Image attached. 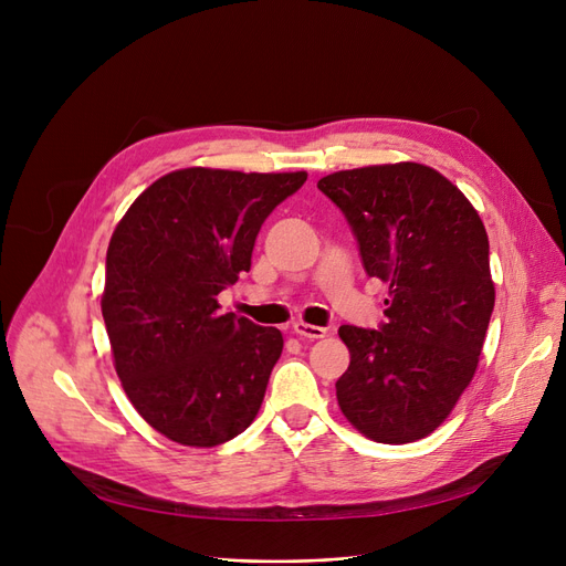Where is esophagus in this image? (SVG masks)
Segmentation results:
<instances>
[{"mask_svg": "<svg viewBox=\"0 0 566 566\" xmlns=\"http://www.w3.org/2000/svg\"><path fill=\"white\" fill-rule=\"evenodd\" d=\"M292 329H295L297 336H304V338H311V342H315V338H323L327 334L325 327H318V325H308V323H295L292 325Z\"/></svg>", "mask_w": 566, "mask_h": 566, "instance_id": "1", "label": "esophagus"}]
</instances>
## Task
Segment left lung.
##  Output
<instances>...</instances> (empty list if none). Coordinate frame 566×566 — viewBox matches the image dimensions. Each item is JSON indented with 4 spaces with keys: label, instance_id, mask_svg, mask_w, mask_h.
Here are the masks:
<instances>
[{
    "label": "left lung",
    "instance_id": "obj_1",
    "mask_svg": "<svg viewBox=\"0 0 566 566\" xmlns=\"http://www.w3.org/2000/svg\"><path fill=\"white\" fill-rule=\"evenodd\" d=\"M350 224L367 276L390 285L378 329L338 327L350 365L336 380L344 416L378 443H411L448 418L479 367L494 285L476 209L416 163L318 180Z\"/></svg>",
    "mask_w": 566,
    "mask_h": 566
}]
</instances>
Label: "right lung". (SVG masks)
Instances as JSON below:
<instances>
[{
	"mask_svg": "<svg viewBox=\"0 0 566 566\" xmlns=\"http://www.w3.org/2000/svg\"><path fill=\"white\" fill-rule=\"evenodd\" d=\"M304 180L171 171L113 232L102 297L113 361L134 409L167 439L211 448L255 420L283 334L222 315L216 297L251 271L262 222Z\"/></svg>",
	"mask_w": 566,
	"mask_h": 566,
	"instance_id": "1",
	"label": "right lung"
}]
</instances>
